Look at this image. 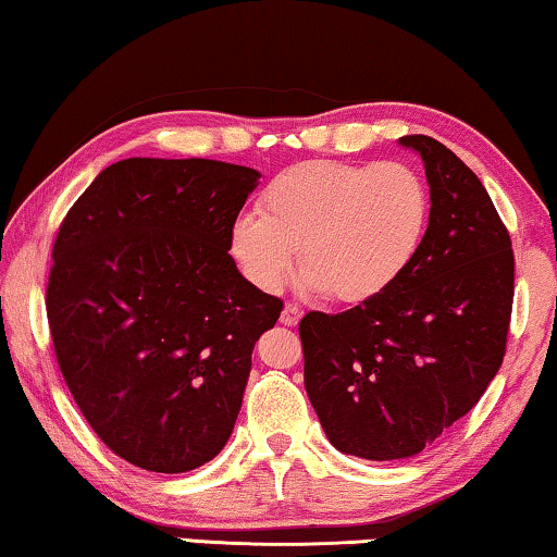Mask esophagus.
Returning <instances> with one entry per match:
<instances>
[{
    "instance_id": "obj_1",
    "label": "esophagus",
    "mask_w": 557,
    "mask_h": 557,
    "mask_svg": "<svg viewBox=\"0 0 557 557\" xmlns=\"http://www.w3.org/2000/svg\"><path fill=\"white\" fill-rule=\"evenodd\" d=\"M298 319H301V309H298L296 304H286L284 311H281V324L296 326Z\"/></svg>"
}]
</instances>
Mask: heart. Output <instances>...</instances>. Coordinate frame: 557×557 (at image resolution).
Wrapping results in <instances>:
<instances>
[{
	"label": "heart",
	"instance_id": "b5f03b06",
	"mask_svg": "<svg viewBox=\"0 0 557 557\" xmlns=\"http://www.w3.org/2000/svg\"><path fill=\"white\" fill-rule=\"evenodd\" d=\"M432 196L405 163L309 160L281 171L259 213L233 223L231 253L263 292H278L294 269L336 304H369L399 284L422 251Z\"/></svg>",
	"mask_w": 557,
	"mask_h": 557
}]
</instances>
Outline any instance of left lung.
Wrapping results in <instances>:
<instances>
[{
  "label": "left lung",
  "instance_id": "1",
  "mask_svg": "<svg viewBox=\"0 0 557 557\" xmlns=\"http://www.w3.org/2000/svg\"><path fill=\"white\" fill-rule=\"evenodd\" d=\"M424 160L426 240L399 284L298 324L304 384L338 453L405 459L478 405L505 357L512 240L485 185L430 135L399 140Z\"/></svg>",
  "mask_w": 557,
  "mask_h": 557
}]
</instances>
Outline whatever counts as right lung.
Segmentation results:
<instances>
[{"label": "right lung", "instance_id": "1", "mask_svg": "<svg viewBox=\"0 0 557 557\" xmlns=\"http://www.w3.org/2000/svg\"><path fill=\"white\" fill-rule=\"evenodd\" d=\"M259 178L221 160H120L54 238L47 321L60 372L92 432L143 470L188 472L221 453L253 346L284 309L228 253Z\"/></svg>", "mask_w": 557, "mask_h": 557}]
</instances>
